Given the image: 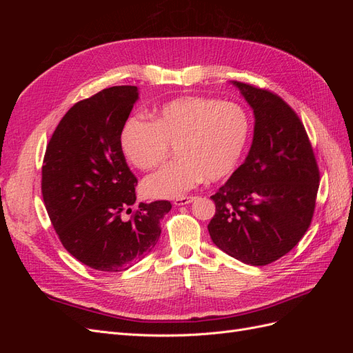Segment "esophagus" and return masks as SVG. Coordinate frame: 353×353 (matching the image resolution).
<instances>
[{"instance_id": "esophagus-1", "label": "esophagus", "mask_w": 353, "mask_h": 353, "mask_svg": "<svg viewBox=\"0 0 353 353\" xmlns=\"http://www.w3.org/2000/svg\"><path fill=\"white\" fill-rule=\"evenodd\" d=\"M196 197H193V196H190V197H179V199H176L175 201H174V205L175 206H185V205H190L191 201H193Z\"/></svg>"}]
</instances>
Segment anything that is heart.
Returning <instances> with one entry per match:
<instances>
[{"instance_id":"1","label":"heart","mask_w":353,"mask_h":353,"mask_svg":"<svg viewBox=\"0 0 353 353\" xmlns=\"http://www.w3.org/2000/svg\"><path fill=\"white\" fill-rule=\"evenodd\" d=\"M249 138V117L236 103L181 97L153 113V122L132 116L121 132L125 159L141 170L159 166L175 147L176 160L143 181L147 196L176 199L205 176L231 174Z\"/></svg>"}]
</instances>
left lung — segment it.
<instances>
[{
    "instance_id": "left-lung-1",
    "label": "left lung",
    "mask_w": 353,
    "mask_h": 353,
    "mask_svg": "<svg viewBox=\"0 0 353 353\" xmlns=\"http://www.w3.org/2000/svg\"><path fill=\"white\" fill-rule=\"evenodd\" d=\"M254 114L244 163L216 194L208 230L218 248L243 263L268 265L305 236L315 210L319 170L296 112L279 95L232 81Z\"/></svg>"
}]
</instances>
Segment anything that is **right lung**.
I'll return each mask as SVG.
<instances>
[{
  "label": "right lung",
  "instance_id": "add662e5",
  "mask_svg": "<svg viewBox=\"0 0 353 353\" xmlns=\"http://www.w3.org/2000/svg\"><path fill=\"white\" fill-rule=\"evenodd\" d=\"M138 88H105L78 101L63 116L47 145L42 165V199L65 249L92 270H128L160 237L168 200L140 203L137 178L121 150V132Z\"/></svg>",
  "mask_w": 353,
  "mask_h": 353
}]
</instances>
